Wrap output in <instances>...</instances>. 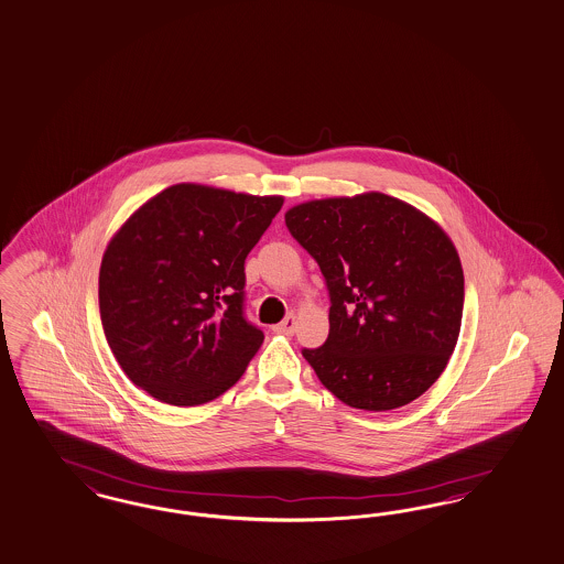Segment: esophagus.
<instances>
[{
  "mask_svg": "<svg viewBox=\"0 0 564 564\" xmlns=\"http://www.w3.org/2000/svg\"><path fill=\"white\" fill-rule=\"evenodd\" d=\"M295 325H297V318H295V314H290V316H285L279 325H274L272 330H274V333H279V335H293Z\"/></svg>",
  "mask_w": 564,
  "mask_h": 564,
  "instance_id": "34e87169",
  "label": "esophagus"
}]
</instances>
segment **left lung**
Returning <instances> with one entry per match:
<instances>
[{
  "instance_id": "8db88e82",
  "label": "left lung",
  "mask_w": 564,
  "mask_h": 564,
  "mask_svg": "<svg viewBox=\"0 0 564 564\" xmlns=\"http://www.w3.org/2000/svg\"><path fill=\"white\" fill-rule=\"evenodd\" d=\"M285 223L329 288V337L302 351L321 383L351 409L375 412L423 395L463 323L465 274L446 231L379 192L311 199Z\"/></svg>"
}]
</instances>
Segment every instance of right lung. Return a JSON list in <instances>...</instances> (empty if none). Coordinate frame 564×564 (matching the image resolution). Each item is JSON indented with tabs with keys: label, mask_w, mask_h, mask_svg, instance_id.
I'll use <instances>...</instances> for the list:
<instances>
[{
	"label": "right lung",
	"mask_w": 564,
	"mask_h": 564,
	"mask_svg": "<svg viewBox=\"0 0 564 564\" xmlns=\"http://www.w3.org/2000/svg\"><path fill=\"white\" fill-rule=\"evenodd\" d=\"M283 195L176 183L152 195L106 246L99 314L124 375L173 406L234 388L264 333L243 318V262Z\"/></svg>",
	"instance_id": "add662e5"
}]
</instances>
